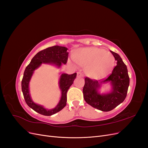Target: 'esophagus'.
<instances>
[{
  "label": "esophagus",
  "mask_w": 148,
  "mask_h": 148,
  "mask_svg": "<svg viewBox=\"0 0 148 148\" xmlns=\"http://www.w3.org/2000/svg\"><path fill=\"white\" fill-rule=\"evenodd\" d=\"M77 77H83V74L81 72H77Z\"/></svg>",
  "instance_id": "obj_1"
}]
</instances>
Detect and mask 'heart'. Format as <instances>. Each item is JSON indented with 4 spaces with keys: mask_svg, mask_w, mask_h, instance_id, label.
Wrapping results in <instances>:
<instances>
[{
    "mask_svg": "<svg viewBox=\"0 0 148 148\" xmlns=\"http://www.w3.org/2000/svg\"><path fill=\"white\" fill-rule=\"evenodd\" d=\"M73 59L78 64L85 66L86 73L92 78L104 77L115 65V58L110 52L96 47L79 49L73 54Z\"/></svg>",
    "mask_w": 148,
    "mask_h": 148,
    "instance_id": "obj_1",
    "label": "heart"
}]
</instances>
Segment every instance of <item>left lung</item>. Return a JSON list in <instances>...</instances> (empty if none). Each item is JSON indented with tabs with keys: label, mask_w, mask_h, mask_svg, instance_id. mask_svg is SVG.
Listing matches in <instances>:
<instances>
[{
	"label": "left lung",
	"mask_w": 148,
	"mask_h": 148,
	"mask_svg": "<svg viewBox=\"0 0 148 148\" xmlns=\"http://www.w3.org/2000/svg\"><path fill=\"white\" fill-rule=\"evenodd\" d=\"M110 51L117 61V65L113 69L112 72L108 78L99 82L96 79L85 78V83L83 89L85 101L94 108L104 112L110 111L123 102L126 98L130 84L126 65L118 53ZM107 82L111 84V91L101 94L99 89L101 85Z\"/></svg>",
	"instance_id": "left-lung-1"
}]
</instances>
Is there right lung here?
I'll return each instance as SVG.
<instances>
[{
    "label": "right lung",
    "mask_w": 148,
    "mask_h": 148,
    "mask_svg": "<svg viewBox=\"0 0 148 148\" xmlns=\"http://www.w3.org/2000/svg\"><path fill=\"white\" fill-rule=\"evenodd\" d=\"M67 50L68 49L66 47L59 46H54L44 49L37 53L31 59L29 64L26 67L21 81L22 92L27 105L40 114L50 116L64 108L66 104V92L77 77V73L71 75L61 74L59 82V86L61 91L60 99L57 105L52 109L44 108L42 106L35 103L31 99L29 88L31 77L34 70L38 69L42 64L53 65L57 68H60L62 64H66L69 56Z\"/></svg>",
    "instance_id": "right-lung-1"
}]
</instances>
